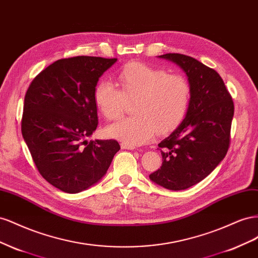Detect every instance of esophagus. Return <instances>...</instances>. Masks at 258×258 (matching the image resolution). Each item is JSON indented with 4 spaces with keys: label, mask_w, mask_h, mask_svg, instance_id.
<instances>
[{
    "label": "esophagus",
    "mask_w": 258,
    "mask_h": 258,
    "mask_svg": "<svg viewBox=\"0 0 258 258\" xmlns=\"http://www.w3.org/2000/svg\"><path fill=\"white\" fill-rule=\"evenodd\" d=\"M121 148H122V149H127V150H134V149H136L135 146L126 144V143H122V144H121Z\"/></svg>",
    "instance_id": "34e87169"
}]
</instances>
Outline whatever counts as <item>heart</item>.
<instances>
[{"label": "heart", "instance_id": "obj_1", "mask_svg": "<svg viewBox=\"0 0 258 258\" xmlns=\"http://www.w3.org/2000/svg\"><path fill=\"white\" fill-rule=\"evenodd\" d=\"M119 88L100 81L94 88V101L101 114L114 120L123 113L126 100L135 99L132 115L107 128L109 136L133 146L147 143L156 132L167 133L182 121L191 101V86L181 75L131 62L117 73Z\"/></svg>", "mask_w": 258, "mask_h": 258}]
</instances>
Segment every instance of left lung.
I'll list each match as a JSON object with an SVG mask.
<instances>
[{
    "label": "left lung",
    "instance_id": "8db88e82",
    "mask_svg": "<svg viewBox=\"0 0 258 258\" xmlns=\"http://www.w3.org/2000/svg\"><path fill=\"white\" fill-rule=\"evenodd\" d=\"M159 57L175 62L186 72L191 101L185 119L158 145L162 166L149 177L166 189L183 190L203 180L225 158L230 145L234 106L214 69L182 54Z\"/></svg>",
    "mask_w": 258,
    "mask_h": 258
}]
</instances>
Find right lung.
Listing matches in <instances>:
<instances>
[{
	"label": "right lung",
	"instance_id": "add662e5",
	"mask_svg": "<svg viewBox=\"0 0 258 258\" xmlns=\"http://www.w3.org/2000/svg\"><path fill=\"white\" fill-rule=\"evenodd\" d=\"M116 58H63L41 71L25 96L21 133L42 177L67 194L98 182L120 145L87 142L98 125L94 88Z\"/></svg>",
	"mask_w": 258,
	"mask_h": 258
}]
</instances>
